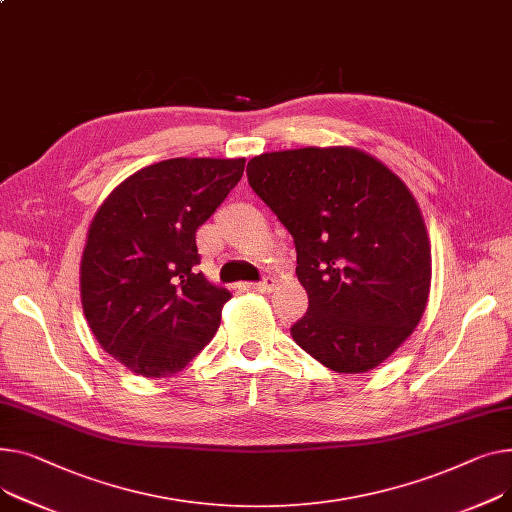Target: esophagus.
I'll list each match as a JSON object with an SVG mask.
<instances>
[{"instance_id":"esophagus-1","label":"esophagus","mask_w":512,"mask_h":512,"mask_svg":"<svg viewBox=\"0 0 512 512\" xmlns=\"http://www.w3.org/2000/svg\"><path fill=\"white\" fill-rule=\"evenodd\" d=\"M274 286H276V280H274V278H263L261 282L249 284V288L255 290V292H271V290H274Z\"/></svg>"}]
</instances>
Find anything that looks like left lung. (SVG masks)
Here are the masks:
<instances>
[{
	"label": "left lung",
	"instance_id": "left-lung-1",
	"mask_svg": "<svg viewBox=\"0 0 512 512\" xmlns=\"http://www.w3.org/2000/svg\"><path fill=\"white\" fill-rule=\"evenodd\" d=\"M247 177L294 238L309 294L294 342L335 372L379 366L412 335L430 292V243L410 189L354 148L267 152Z\"/></svg>",
	"mask_w": 512,
	"mask_h": 512
}]
</instances>
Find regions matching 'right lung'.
<instances>
[{
  "mask_svg": "<svg viewBox=\"0 0 512 512\" xmlns=\"http://www.w3.org/2000/svg\"><path fill=\"white\" fill-rule=\"evenodd\" d=\"M243 170L245 158L162 160L127 177L92 218L84 315L102 350L142 377L179 372L218 331L230 292L195 269V232Z\"/></svg>",
  "mask_w": 512,
  "mask_h": 512,
  "instance_id": "1",
  "label": "right lung"
}]
</instances>
